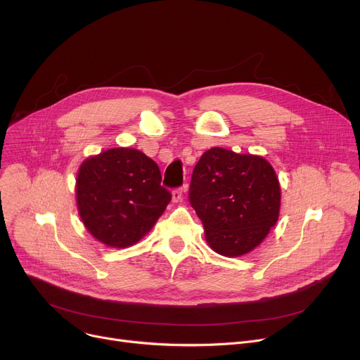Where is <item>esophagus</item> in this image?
<instances>
[{
	"instance_id": "obj_1",
	"label": "esophagus",
	"mask_w": 360,
	"mask_h": 360,
	"mask_svg": "<svg viewBox=\"0 0 360 360\" xmlns=\"http://www.w3.org/2000/svg\"><path fill=\"white\" fill-rule=\"evenodd\" d=\"M184 193H185V190L184 188H175V190L172 191V200L175 201V202H178V201H181L182 198H184Z\"/></svg>"
}]
</instances>
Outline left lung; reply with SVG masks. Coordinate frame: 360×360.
Wrapping results in <instances>:
<instances>
[{"mask_svg": "<svg viewBox=\"0 0 360 360\" xmlns=\"http://www.w3.org/2000/svg\"><path fill=\"white\" fill-rule=\"evenodd\" d=\"M188 197L207 242L224 257L252 251L278 219V179L259 156L207 150L193 170Z\"/></svg>", "mask_w": 360, "mask_h": 360, "instance_id": "8db88e82", "label": "left lung"}]
</instances>
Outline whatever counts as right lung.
I'll use <instances>...</instances> for the list:
<instances>
[{
	"instance_id": "1",
	"label": "right lung",
	"mask_w": 360,
	"mask_h": 360,
	"mask_svg": "<svg viewBox=\"0 0 360 360\" xmlns=\"http://www.w3.org/2000/svg\"><path fill=\"white\" fill-rule=\"evenodd\" d=\"M155 160L136 148H110L84 160L77 175V205L87 231L112 248L139 242L169 204Z\"/></svg>"
}]
</instances>
